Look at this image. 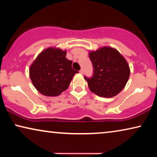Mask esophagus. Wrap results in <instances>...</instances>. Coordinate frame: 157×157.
Wrapping results in <instances>:
<instances>
[{
	"label": "esophagus",
	"mask_w": 157,
	"mask_h": 157,
	"mask_svg": "<svg viewBox=\"0 0 157 157\" xmlns=\"http://www.w3.org/2000/svg\"><path fill=\"white\" fill-rule=\"evenodd\" d=\"M79 72H80V74H83V69H81L80 71H79Z\"/></svg>",
	"instance_id": "obj_1"
}]
</instances>
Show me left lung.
<instances>
[{"label": "left lung", "instance_id": "1", "mask_svg": "<svg viewBox=\"0 0 157 157\" xmlns=\"http://www.w3.org/2000/svg\"><path fill=\"white\" fill-rule=\"evenodd\" d=\"M94 67L91 78L84 77L91 92L101 97H113L125 87L129 78L127 61L117 49L104 46L89 53Z\"/></svg>", "mask_w": 157, "mask_h": 157}]
</instances>
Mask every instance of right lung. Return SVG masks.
I'll use <instances>...</instances> for the list:
<instances>
[{
  "label": "right lung",
  "mask_w": 157,
  "mask_h": 157,
  "mask_svg": "<svg viewBox=\"0 0 157 157\" xmlns=\"http://www.w3.org/2000/svg\"><path fill=\"white\" fill-rule=\"evenodd\" d=\"M66 51L50 47L39 53L30 66L29 75L37 91L47 96H56L66 91L75 74Z\"/></svg>",
  "instance_id": "obj_1"
}]
</instances>
